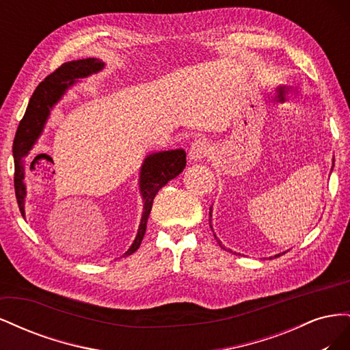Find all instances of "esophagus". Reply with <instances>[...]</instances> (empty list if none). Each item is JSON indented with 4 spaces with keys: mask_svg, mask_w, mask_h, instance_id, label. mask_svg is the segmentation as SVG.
<instances>
[{
    "mask_svg": "<svg viewBox=\"0 0 350 350\" xmlns=\"http://www.w3.org/2000/svg\"><path fill=\"white\" fill-rule=\"evenodd\" d=\"M208 154V142L206 139H198L196 140L191 147H189V161L198 162L201 159H204Z\"/></svg>",
    "mask_w": 350,
    "mask_h": 350,
    "instance_id": "obj_1",
    "label": "esophagus"
}]
</instances>
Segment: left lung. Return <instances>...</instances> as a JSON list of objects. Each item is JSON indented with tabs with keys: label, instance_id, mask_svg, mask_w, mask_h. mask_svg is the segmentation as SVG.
Returning a JSON list of instances; mask_svg holds the SVG:
<instances>
[{
	"label": "left lung",
	"instance_id": "left-lung-1",
	"mask_svg": "<svg viewBox=\"0 0 350 350\" xmlns=\"http://www.w3.org/2000/svg\"><path fill=\"white\" fill-rule=\"evenodd\" d=\"M333 166H334V159H333ZM332 171H333V167H332ZM208 215H210V228H211V207H210V213H208ZM217 243H219V247H220V248H224V250H226V248H225L224 245H221V242H220L219 239H217ZM228 251H229V252H232L230 250H228ZM235 254H237V252H235ZM276 257H278V256H276Z\"/></svg>",
	"mask_w": 350,
	"mask_h": 350
}]
</instances>
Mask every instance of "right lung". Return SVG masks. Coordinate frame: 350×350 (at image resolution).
Segmentation results:
<instances>
[{
    "instance_id": "1",
    "label": "right lung",
    "mask_w": 350,
    "mask_h": 350,
    "mask_svg": "<svg viewBox=\"0 0 350 350\" xmlns=\"http://www.w3.org/2000/svg\"><path fill=\"white\" fill-rule=\"evenodd\" d=\"M103 62L96 58H86L64 62L54 72L42 81L36 90L31 94L29 100L25 116L18 124V129L13 143V156H14V189L16 198L20 211L25 217V197H26V185L25 179V162L23 159L29 154L31 147L39 139L45 129V124L51 109L54 105L62 98V94L79 80L98 72L103 68ZM187 165L185 152L183 149L166 150L149 154L142 165L140 171V191L143 196V215L140 220L139 232L124 256H131L133 252L139 250L143 237L146 234L147 219H149L150 210L153 206V200L159 189L166 185L171 179L178 176L184 171Z\"/></svg>"
}]
</instances>
